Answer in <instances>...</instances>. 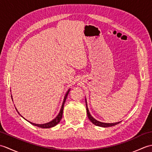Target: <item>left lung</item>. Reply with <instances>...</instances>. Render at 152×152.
I'll return each instance as SVG.
<instances>
[{
	"label": "left lung",
	"instance_id": "left-lung-1",
	"mask_svg": "<svg viewBox=\"0 0 152 152\" xmlns=\"http://www.w3.org/2000/svg\"><path fill=\"white\" fill-rule=\"evenodd\" d=\"M86 110H87V114H88V117L89 119V120L91 121L93 124L96 125V126H99V127H112V126H114L119 124L121 121L119 122H116V123H112V124H108V123H103L101 121H97L96 119H95L93 116L90 114L89 109H88V104H87V101H86Z\"/></svg>",
	"mask_w": 152,
	"mask_h": 152
}]
</instances>
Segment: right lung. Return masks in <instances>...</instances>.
<instances>
[{
	"mask_svg": "<svg viewBox=\"0 0 152 152\" xmlns=\"http://www.w3.org/2000/svg\"><path fill=\"white\" fill-rule=\"evenodd\" d=\"M70 90V88L69 90H68L67 92L66 93L65 95H64V96L63 101V103H62V105H61V110H60V111H59V114H58V115L56 116V118H55L53 119V120H51V121H50V122L46 123V124H34V123H33V122H31V121H28V120H27L26 119H25L23 117V116H22L21 115H20V114H19V112L18 111L17 108H16L15 107V110H17L18 114H19V115H20L23 118H24V119H25V120H27L28 122H29L30 124H31L32 125H34V126H37V127H40V128H43V129H44V128H45V129H46V128H51V127H55V126H56V125H57L58 124H59V123L60 121H61V118H62L64 104V102H65V101H66V97H67V95H68V94H69ZM10 91H11V90H10ZM11 96H12V101H13L12 95H11ZM14 106H15V105H14Z\"/></svg>",
	"mask_w": 152,
	"mask_h": 152,
	"instance_id": "add662e5",
	"label": "right lung"
}]
</instances>
